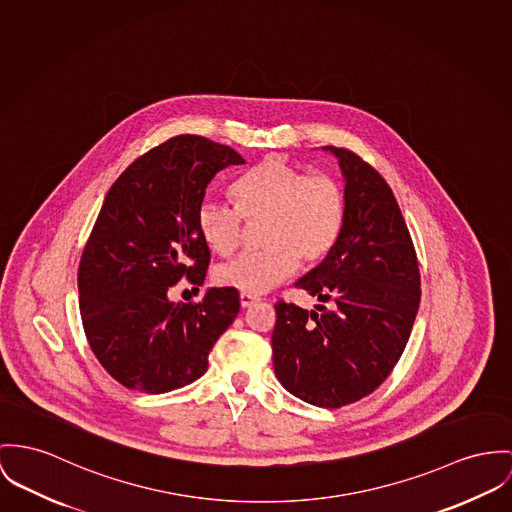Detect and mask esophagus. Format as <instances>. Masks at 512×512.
<instances>
[{
  "label": "esophagus",
  "instance_id": "obj_1",
  "mask_svg": "<svg viewBox=\"0 0 512 512\" xmlns=\"http://www.w3.org/2000/svg\"><path fill=\"white\" fill-rule=\"evenodd\" d=\"M239 302H241V308H243V310H247V308H251L253 304H257V302H259V298H257V296H253V294H245V292H241V294H239Z\"/></svg>",
  "mask_w": 512,
  "mask_h": 512
}]
</instances>
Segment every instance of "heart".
Masks as SVG:
<instances>
[{
    "instance_id": "1",
    "label": "heart",
    "mask_w": 512,
    "mask_h": 512,
    "mask_svg": "<svg viewBox=\"0 0 512 512\" xmlns=\"http://www.w3.org/2000/svg\"><path fill=\"white\" fill-rule=\"evenodd\" d=\"M234 206L204 200L197 210L202 241L218 255H230L241 237V216L265 218V249L241 253L216 271L222 286L265 294L300 265H317L337 245L347 202L341 185L323 173L306 175L288 159L269 156L249 167L230 189Z\"/></svg>"
}]
</instances>
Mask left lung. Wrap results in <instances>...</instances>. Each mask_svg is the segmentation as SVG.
I'll list each match as a JSON object with an SVG mask.
<instances>
[{"label": "left lung", "instance_id": "1", "mask_svg": "<svg viewBox=\"0 0 512 512\" xmlns=\"http://www.w3.org/2000/svg\"><path fill=\"white\" fill-rule=\"evenodd\" d=\"M345 181V224L333 251L296 288L314 310L278 302L273 362L286 392L317 407L372 394L394 370L421 302L413 241L392 189L353 152L323 146Z\"/></svg>", "mask_w": 512, "mask_h": 512}]
</instances>
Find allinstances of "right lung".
I'll return each mask as SVG.
<instances>
[{
	"label": "right lung",
	"instance_id": "add662e5",
	"mask_svg": "<svg viewBox=\"0 0 512 512\" xmlns=\"http://www.w3.org/2000/svg\"><path fill=\"white\" fill-rule=\"evenodd\" d=\"M245 159L230 146L181 134L122 171L79 263V312L91 351L128 390L165 394L200 378L239 314L236 288L198 304L171 302L181 278L202 286L210 249L197 210L214 175Z\"/></svg>",
	"mask_w": 512,
	"mask_h": 512
}]
</instances>
